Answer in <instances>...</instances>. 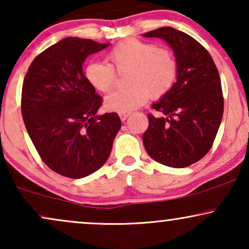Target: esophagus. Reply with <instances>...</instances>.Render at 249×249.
<instances>
[{
	"instance_id": "esophagus-1",
	"label": "esophagus",
	"mask_w": 249,
	"mask_h": 249,
	"mask_svg": "<svg viewBox=\"0 0 249 249\" xmlns=\"http://www.w3.org/2000/svg\"><path fill=\"white\" fill-rule=\"evenodd\" d=\"M128 116H130V114H128V112H121V114H119V117H121V121L122 122L126 121Z\"/></svg>"
}]
</instances>
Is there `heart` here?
Listing matches in <instances>:
<instances>
[{"mask_svg": "<svg viewBox=\"0 0 249 249\" xmlns=\"http://www.w3.org/2000/svg\"><path fill=\"white\" fill-rule=\"evenodd\" d=\"M109 63L90 62L85 78L95 89L108 93L117 83V71L130 70V87L109 94L106 108L115 112H131L148 101L164 97L172 89L178 75V59L171 49L139 39L123 40L108 53Z\"/></svg>", "mask_w": 249, "mask_h": 249, "instance_id": "b5f03b06", "label": "heart"}]
</instances>
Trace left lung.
Segmentation results:
<instances>
[{
    "label": "left lung",
    "instance_id": "1",
    "mask_svg": "<svg viewBox=\"0 0 249 249\" xmlns=\"http://www.w3.org/2000/svg\"><path fill=\"white\" fill-rule=\"evenodd\" d=\"M143 36L165 40L178 59L174 88L153 105L164 116L148 114L143 146L156 162L186 168L209 152L221 125L224 97L218 70L208 50L176 28L160 27Z\"/></svg>",
    "mask_w": 249,
    "mask_h": 249
}]
</instances>
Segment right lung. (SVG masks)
Returning a JSON list of instances; mask_svg holds the SVG:
<instances>
[{"instance_id": "right-lung-1", "label": "right lung", "mask_w": 249, "mask_h": 249, "mask_svg": "<svg viewBox=\"0 0 249 249\" xmlns=\"http://www.w3.org/2000/svg\"><path fill=\"white\" fill-rule=\"evenodd\" d=\"M108 46L63 39L37 55L24 78L25 127L41 160L64 177L84 178L101 168L122 126L116 112L96 115L103 100L83 72L87 56Z\"/></svg>"}]
</instances>
